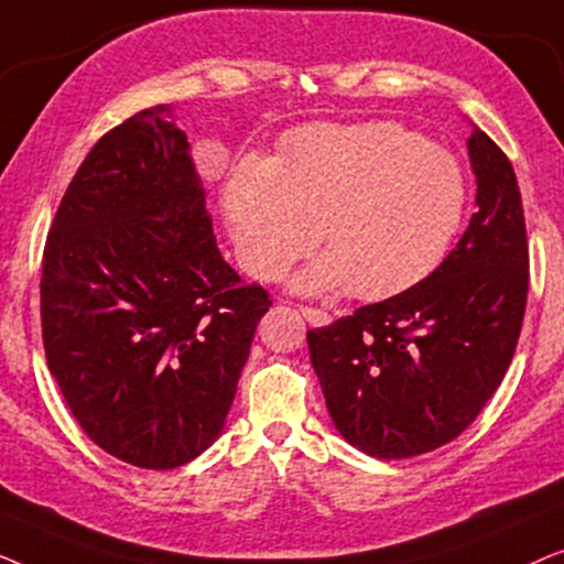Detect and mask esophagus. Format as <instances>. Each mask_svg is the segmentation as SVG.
<instances>
[{
  "label": "esophagus",
  "mask_w": 564,
  "mask_h": 564,
  "mask_svg": "<svg viewBox=\"0 0 564 564\" xmlns=\"http://www.w3.org/2000/svg\"><path fill=\"white\" fill-rule=\"evenodd\" d=\"M300 313H303V318L307 323H313V326H328V323H330V315L326 311H321V307L300 305Z\"/></svg>",
  "instance_id": "1"
}]
</instances>
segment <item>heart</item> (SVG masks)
<instances>
[{"label":"heart","mask_w":564,"mask_h":564,"mask_svg":"<svg viewBox=\"0 0 564 564\" xmlns=\"http://www.w3.org/2000/svg\"><path fill=\"white\" fill-rule=\"evenodd\" d=\"M467 174L449 151L388 120L313 126L274 164L246 159L223 187L238 261L274 280L318 238L328 253L297 276L303 292L346 282L384 297L426 276L467 215Z\"/></svg>","instance_id":"1"}]
</instances>
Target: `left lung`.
Returning <instances> with one entry per match:
<instances>
[{"label": "left lung", "mask_w": 564, "mask_h": 564, "mask_svg": "<svg viewBox=\"0 0 564 564\" xmlns=\"http://www.w3.org/2000/svg\"><path fill=\"white\" fill-rule=\"evenodd\" d=\"M477 213L413 288L307 330L326 408L346 442L377 459L438 449L503 382L529 295L519 182L480 128L467 141Z\"/></svg>", "instance_id": "left-lung-1"}]
</instances>
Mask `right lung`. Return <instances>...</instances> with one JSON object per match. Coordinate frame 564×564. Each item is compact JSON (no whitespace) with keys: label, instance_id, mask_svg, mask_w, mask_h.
<instances>
[{"label":"right lung","instance_id":"right-lung-1","mask_svg":"<svg viewBox=\"0 0 564 564\" xmlns=\"http://www.w3.org/2000/svg\"><path fill=\"white\" fill-rule=\"evenodd\" d=\"M269 305L215 246L172 107L99 138L61 199L41 276L48 369L99 449L143 469L199 457Z\"/></svg>","mask_w":564,"mask_h":564}]
</instances>
